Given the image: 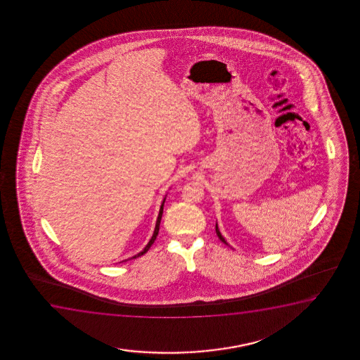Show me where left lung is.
Segmentation results:
<instances>
[{"label": "left lung", "instance_id": "obj_1", "mask_svg": "<svg viewBox=\"0 0 360 360\" xmlns=\"http://www.w3.org/2000/svg\"><path fill=\"white\" fill-rule=\"evenodd\" d=\"M215 230H217V237H219V238H220V241L224 242V243H225V245H229V243H227V242L225 241V238H224V237H222L221 232L219 231V227H217V226H215Z\"/></svg>", "mask_w": 360, "mask_h": 360}]
</instances>
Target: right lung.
I'll use <instances>...</instances> for the list:
<instances>
[{"mask_svg":"<svg viewBox=\"0 0 360 360\" xmlns=\"http://www.w3.org/2000/svg\"><path fill=\"white\" fill-rule=\"evenodd\" d=\"M165 200H166V198L163 199L162 204H161V207H160V212H158V221H156V226H155V231H153V237H151V240L148 241V245H146V247L143 248V251L139 252L138 255H135V256L131 257L130 259H133V258H138V257L143 256V255H145V253H146V252H148V250H150V247L153 246V242H155V240H156V237H158V230H160V222H161V217H162L163 204H165ZM125 261H128V259H125Z\"/></svg>","mask_w":360,"mask_h":360,"instance_id":"1","label":"right lung"}]
</instances>
